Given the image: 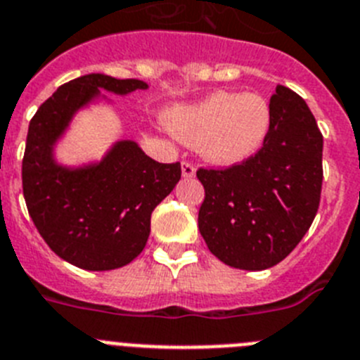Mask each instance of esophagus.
<instances>
[{"label": "esophagus", "mask_w": 360, "mask_h": 360, "mask_svg": "<svg viewBox=\"0 0 360 360\" xmlns=\"http://www.w3.org/2000/svg\"><path fill=\"white\" fill-rule=\"evenodd\" d=\"M181 174H183V177L190 179V177L195 176V167H193L192 162L183 161V162H181Z\"/></svg>", "instance_id": "1"}]
</instances>
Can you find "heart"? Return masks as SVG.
Returning <instances> with one entry per match:
<instances>
[{"mask_svg": "<svg viewBox=\"0 0 360 360\" xmlns=\"http://www.w3.org/2000/svg\"><path fill=\"white\" fill-rule=\"evenodd\" d=\"M167 127L181 141L198 145L205 161L236 167L262 148L271 128V108L261 94L217 90L201 101L170 108Z\"/></svg>", "mask_w": 360, "mask_h": 360, "instance_id": "heart-1", "label": "heart"}]
</instances>
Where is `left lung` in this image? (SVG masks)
Listing matches in <instances>:
<instances>
[{"mask_svg": "<svg viewBox=\"0 0 360 360\" xmlns=\"http://www.w3.org/2000/svg\"><path fill=\"white\" fill-rule=\"evenodd\" d=\"M271 128L254 158L198 170L205 186L199 232L212 254L239 270L275 266L314 223L323 186V134L304 99L279 85Z\"/></svg>", "mask_w": 360, "mask_h": 360, "instance_id": "left-lung-1", "label": "left lung"}]
</instances>
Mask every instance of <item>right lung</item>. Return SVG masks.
Segmentation results:
<instances>
[{
    "mask_svg": "<svg viewBox=\"0 0 360 360\" xmlns=\"http://www.w3.org/2000/svg\"><path fill=\"white\" fill-rule=\"evenodd\" d=\"M146 89L141 79L86 74L59 86L29 124L21 168L25 202L50 250L83 270H115L141 254L152 212L179 183L181 165L154 161L132 139L77 165L59 161L56 150L77 112L114 105L101 92L124 98Z\"/></svg>",
    "mask_w": 360,
    "mask_h": 360,
    "instance_id": "add662e5",
    "label": "right lung"
}]
</instances>
